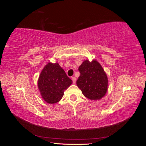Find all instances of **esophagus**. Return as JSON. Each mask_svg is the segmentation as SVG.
Instances as JSON below:
<instances>
[{
    "mask_svg": "<svg viewBox=\"0 0 146 146\" xmlns=\"http://www.w3.org/2000/svg\"><path fill=\"white\" fill-rule=\"evenodd\" d=\"M72 80L73 83H76V78L74 77H72Z\"/></svg>",
    "mask_w": 146,
    "mask_h": 146,
    "instance_id": "34e87169",
    "label": "esophagus"
}]
</instances>
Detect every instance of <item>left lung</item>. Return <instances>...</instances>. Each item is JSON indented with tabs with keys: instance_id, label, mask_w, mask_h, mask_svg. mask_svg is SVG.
I'll return each instance as SVG.
<instances>
[{
	"instance_id": "obj_1",
	"label": "left lung",
	"mask_w": 146,
	"mask_h": 146,
	"mask_svg": "<svg viewBox=\"0 0 146 146\" xmlns=\"http://www.w3.org/2000/svg\"><path fill=\"white\" fill-rule=\"evenodd\" d=\"M80 73L77 85L86 98L92 100H100L108 90V80L103 68L98 61L86 60L79 66Z\"/></svg>"
}]
</instances>
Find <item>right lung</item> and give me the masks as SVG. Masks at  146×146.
<instances>
[{
	"instance_id": "obj_1",
	"label": "right lung",
	"mask_w": 146,
	"mask_h": 146,
	"mask_svg": "<svg viewBox=\"0 0 146 146\" xmlns=\"http://www.w3.org/2000/svg\"><path fill=\"white\" fill-rule=\"evenodd\" d=\"M72 83L58 63H48L40 74L38 86L42 98L47 103L52 104L58 102Z\"/></svg>"
}]
</instances>
